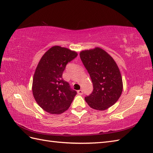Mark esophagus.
<instances>
[{"instance_id": "1", "label": "esophagus", "mask_w": 153, "mask_h": 153, "mask_svg": "<svg viewBox=\"0 0 153 153\" xmlns=\"http://www.w3.org/2000/svg\"><path fill=\"white\" fill-rule=\"evenodd\" d=\"M77 93H78V94H79V95H82L83 94V90H78Z\"/></svg>"}]
</instances>
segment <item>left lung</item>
<instances>
[{"instance_id": "obj_1", "label": "left lung", "mask_w": 153, "mask_h": 153, "mask_svg": "<svg viewBox=\"0 0 153 153\" xmlns=\"http://www.w3.org/2000/svg\"><path fill=\"white\" fill-rule=\"evenodd\" d=\"M80 57L94 87L92 93L85 97V101L94 109H107L117 102L123 92V79L116 62L109 54L97 47L82 51Z\"/></svg>"}]
</instances>
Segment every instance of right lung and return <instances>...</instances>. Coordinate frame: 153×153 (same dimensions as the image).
<instances>
[{
    "label": "right lung",
    "mask_w": 153,
    "mask_h": 153,
    "mask_svg": "<svg viewBox=\"0 0 153 153\" xmlns=\"http://www.w3.org/2000/svg\"><path fill=\"white\" fill-rule=\"evenodd\" d=\"M78 53L66 48L54 46L44 54L36 67L33 79V94L36 103L50 114L67 111L76 91L62 78L67 64Z\"/></svg>",
    "instance_id": "right-lung-1"
}]
</instances>
